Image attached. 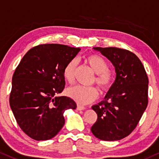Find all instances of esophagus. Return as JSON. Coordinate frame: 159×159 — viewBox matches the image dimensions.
Returning a JSON list of instances; mask_svg holds the SVG:
<instances>
[{
    "mask_svg": "<svg viewBox=\"0 0 159 159\" xmlns=\"http://www.w3.org/2000/svg\"><path fill=\"white\" fill-rule=\"evenodd\" d=\"M76 108H77V110H85L86 109V107L83 106V105H77V107H76Z\"/></svg>",
    "mask_w": 159,
    "mask_h": 159,
    "instance_id": "34e87169",
    "label": "esophagus"
}]
</instances>
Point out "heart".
I'll return each instance as SVG.
<instances>
[{
    "label": "heart",
    "instance_id": "b5f03b06",
    "mask_svg": "<svg viewBox=\"0 0 159 159\" xmlns=\"http://www.w3.org/2000/svg\"><path fill=\"white\" fill-rule=\"evenodd\" d=\"M84 62L95 73L93 83H96L101 91L103 93L108 91L113 86L116 73L114 70L108 67L106 60L98 54H90L84 57ZM76 68V61L70 60L66 63L63 69L64 80L70 84H73L75 81ZM66 94L77 103L86 105L96 99L98 92L94 86H76L68 89L66 90Z\"/></svg>",
    "mask_w": 159,
    "mask_h": 159
}]
</instances>
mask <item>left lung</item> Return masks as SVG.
Listing matches in <instances>:
<instances>
[{"mask_svg":"<svg viewBox=\"0 0 159 159\" xmlns=\"http://www.w3.org/2000/svg\"><path fill=\"white\" fill-rule=\"evenodd\" d=\"M94 49L111 61L116 80L105 100L92 107L98 118L91 131L102 140H120L133 132L147 107V73L139 57L129 51L115 47Z\"/></svg>","mask_w":159,"mask_h":159,"instance_id":"left-lung-1","label":"left lung"}]
</instances>
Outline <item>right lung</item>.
<instances>
[{
	"instance_id": "right-lung-1",
	"label": "right lung",
	"mask_w": 159,
	"mask_h": 159,
	"mask_svg": "<svg viewBox=\"0 0 159 159\" xmlns=\"http://www.w3.org/2000/svg\"><path fill=\"white\" fill-rule=\"evenodd\" d=\"M80 48L41 44L26 52L12 79L10 105L22 130L35 140H48L64 125V113L76 104L66 96L57 97L65 87L63 69Z\"/></svg>"
}]
</instances>
